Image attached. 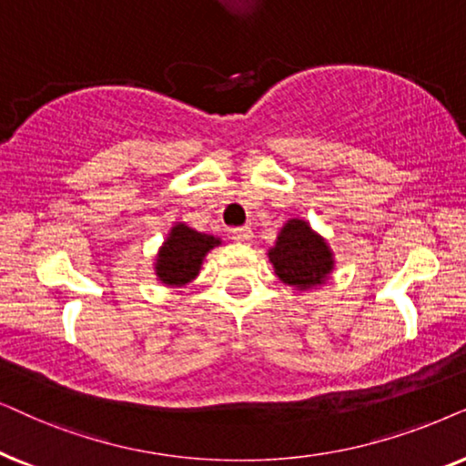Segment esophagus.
<instances>
[{
  "instance_id": "esophagus-1",
  "label": "esophagus",
  "mask_w": 466,
  "mask_h": 466,
  "mask_svg": "<svg viewBox=\"0 0 466 466\" xmlns=\"http://www.w3.org/2000/svg\"><path fill=\"white\" fill-rule=\"evenodd\" d=\"M232 238L238 240V243H249L253 238V229L249 226H240L232 229Z\"/></svg>"
}]
</instances>
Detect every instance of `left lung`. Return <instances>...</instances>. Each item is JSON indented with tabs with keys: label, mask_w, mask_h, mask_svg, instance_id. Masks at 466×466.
<instances>
[{
	"label": "left lung",
	"mask_w": 466,
	"mask_h": 466,
	"mask_svg": "<svg viewBox=\"0 0 466 466\" xmlns=\"http://www.w3.org/2000/svg\"><path fill=\"white\" fill-rule=\"evenodd\" d=\"M268 258L277 277L298 289L319 285L332 270V253L324 238L300 219L285 223Z\"/></svg>",
	"instance_id": "8db88e82"
}]
</instances>
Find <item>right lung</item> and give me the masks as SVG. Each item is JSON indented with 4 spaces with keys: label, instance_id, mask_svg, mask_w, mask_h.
I'll use <instances>...</instances> for the list:
<instances>
[{
    "label": "right lung",
    "instance_id": "1",
    "mask_svg": "<svg viewBox=\"0 0 466 466\" xmlns=\"http://www.w3.org/2000/svg\"><path fill=\"white\" fill-rule=\"evenodd\" d=\"M219 245V240L208 234H200L196 229L178 223L172 228L168 240L161 247L157 258V277L166 285H185L196 279L200 272V264L207 253Z\"/></svg>",
    "mask_w": 466,
    "mask_h": 466
}]
</instances>
